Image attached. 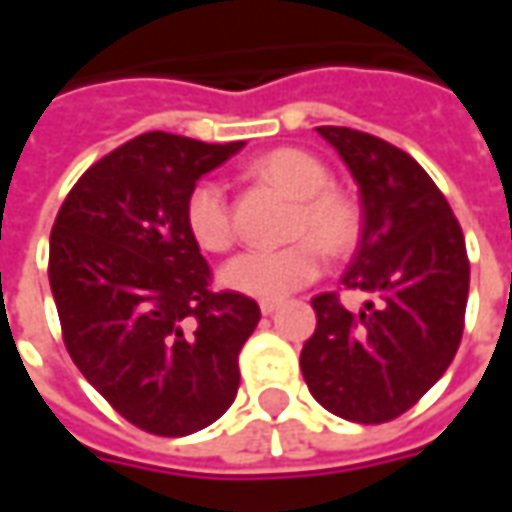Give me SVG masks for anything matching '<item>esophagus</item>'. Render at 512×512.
Segmentation results:
<instances>
[{
    "label": "esophagus",
    "instance_id": "34e87169",
    "mask_svg": "<svg viewBox=\"0 0 512 512\" xmlns=\"http://www.w3.org/2000/svg\"><path fill=\"white\" fill-rule=\"evenodd\" d=\"M259 307H262V313H265V316H273V313H276L282 305H279V302H262Z\"/></svg>",
    "mask_w": 512,
    "mask_h": 512
}]
</instances>
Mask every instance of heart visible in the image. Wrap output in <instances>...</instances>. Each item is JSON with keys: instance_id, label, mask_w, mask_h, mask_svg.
<instances>
[{"instance_id": "b5f03b06", "label": "heart", "mask_w": 512, "mask_h": 512, "mask_svg": "<svg viewBox=\"0 0 512 512\" xmlns=\"http://www.w3.org/2000/svg\"><path fill=\"white\" fill-rule=\"evenodd\" d=\"M250 176L276 185L296 199L293 236H302L285 247H253L227 259L219 282L262 302H279L293 290L310 285L327 253H347L359 239V205L339 187H330V173L322 159L305 150L282 148L250 165ZM187 230L205 250H225L233 242V222L225 187L216 179H202L187 196ZM320 242L316 243L315 239Z\"/></svg>"}]
</instances>
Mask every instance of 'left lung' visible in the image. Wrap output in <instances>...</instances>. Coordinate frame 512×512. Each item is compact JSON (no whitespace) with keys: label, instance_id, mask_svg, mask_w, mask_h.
Instances as JSON below:
<instances>
[{"label":"left lung","instance_id":"obj_1","mask_svg":"<svg viewBox=\"0 0 512 512\" xmlns=\"http://www.w3.org/2000/svg\"><path fill=\"white\" fill-rule=\"evenodd\" d=\"M316 130L359 185L362 242L342 285L370 299L350 313L336 293L316 296V330L299 364L313 399L333 416L382 424L419 402L459 350L467 247L416 159L362 130Z\"/></svg>","mask_w":512,"mask_h":512}]
</instances>
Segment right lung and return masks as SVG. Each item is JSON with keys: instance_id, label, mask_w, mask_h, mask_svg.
Returning <instances> with one entry per match:
<instances>
[{"instance_id": "right-lung-1", "label": "right lung", "mask_w": 512, "mask_h": 512, "mask_svg": "<svg viewBox=\"0 0 512 512\" xmlns=\"http://www.w3.org/2000/svg\"><path fill=\"white\" fill-rule=\"evenodd\" d=\"M245 142L142 133L73 185L50 233L48 279L73 364L130 424L190 436L236 399L259 305L210 290L187 196Z\"/></svg>"}]
</instances>
